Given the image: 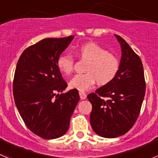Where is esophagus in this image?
Here are the masks:
<instances>
[{
  "mask_svg": "<svg viewBox=\"0 0 158 158\" xmlns=\"http://www.w3.org/2000/svg\"><path fill=\"white\" fill-rule=\"evenodd\" d=\"M79 95H80V97L81 100H85V99H86V97H87V95H86V93H85V92L80 91L79 92Z\"/></svg>",
  "mask_w": 158,
  "mask_h": 158,
  "instance_id": "1",
  "label": "esophagus"
}]
</instances>
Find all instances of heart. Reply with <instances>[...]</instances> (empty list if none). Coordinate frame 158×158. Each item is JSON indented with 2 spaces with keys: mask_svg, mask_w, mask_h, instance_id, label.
<instances>
[{
  "mask_svg": "<svg viewBox=\"0 0 158 158\" xmlns=\"http://www.w3.org/2000/svg\"><path fill=\"white\" fill-rule=\"evenodd\" d=\"M77 55L88 61L85 73L75 75L69 81V87L80 91L91 89L96 81L105 85L112 81L120 69V62L115 54L94 43L81 46L77 49ZM74 58L68 54H61L57 59L58 70L65 76L71 74L74 68Z\"/></svg>",
  "mask_w": 158,
  "mask_h": 158,
  "instance_id": "heart-1",
  "label": "heart"
}]
</instances>
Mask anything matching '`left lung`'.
Segmentation results:
<instances>
[{
    "mask_svg": "<svg viewBox=\"0 0 158 158\" xmlns=\"http://www.w3.org/2000/svg\"><path fill=\"white\" fill-rule=\"evenodd\" d=\"M115 37L122 48L119 72L112 81L87 96L93 106L92 127L104 138L121 136L134 126L146 93L142 60L122 37Z\"/></svg>",
    "mask_w": 158,
    "mask_h": 158,
    "instance_id": "obj_1",
    "label": "left lung"
}]
</instances>
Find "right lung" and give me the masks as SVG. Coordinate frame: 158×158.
I'll return each mask as SVG.
<instances>
[{
  "label": "right lung",
  "mask_w": 158,
  "mask_h": 158,
  "mask_svg": "<svg viewBox=\"0 0 158 158\" xmlns=\"http://www.w3.org/2000/svg\"><path fill=\"white\" fill-rule=\"evenodd\" d=\"M73 38L44 39L24 50L16 65L12 87L15 104L25 125L43 139H57L66 133L80 100L75 89L57 95L68 86L57 59Z\"/></svg>",
  "instance_id": "obj_1"
}]
</instances>
